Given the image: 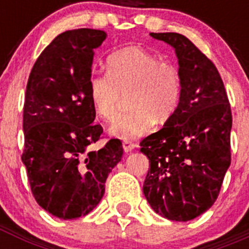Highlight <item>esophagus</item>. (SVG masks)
<instances>
[{
  "label": "esophagus",
  "instance_id": "34e87169",
  "mask_svg": "<svg viewBox=\"0 0 249 249\" xmlns=\"http://www.w3.org/2000/svg\"><path fill=\"white\" fill-rule=\"evenodd\" d=\"M122 146H123V149H124V152H127V153H128V152H132L136 148V144L129 142V141H123Z\"/></svg>",
  "mask_w": 249,
  "mask_h": 249
}]
</instances>
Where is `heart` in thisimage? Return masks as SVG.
<instances>
[{
    "mask_svg": "<svg viewBox=\"0 0 249 249\" xmlns=\"http://www.w3.org/2000/svg\"><path fill=\"white\" fill-rule=\"evenodd\" d=\"M107 74H94L89 82L92 107L103 121L117 116L122 94L128 93L131 111L112 123L111 133L133 140L151 131L155 120L172 116L181 98V77L177 67L141 47H126L107 58Z\"/></svg>",
    "mask_w": 249,
    "mask_h": 249,
    "instance_id": "obj_1",
    "label": "heart"
}]
</instances>
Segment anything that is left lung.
I'll return each instance as SVG.
<instances>
[{
  "instance_id": "8db88e82",
  "label": "left lung",
  "mask_w": 249,
  "mask_h": 249,
  "mask_svg": "<svg viewBox=\"0 0 249 249\" xmlns=\"http://www.w3.org/2000/svg\"><path fill=\"white\" fill-rule=\"evenodd\" d=\"M175 50L181 98L163 127L140 143L149 160L143 193L152 210L187 222L208 211L231 164L232 113L215 66L187 37L149 34Z\"/></svg>"
}]
</instances>
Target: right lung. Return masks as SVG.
<instances>
[{
    "instance_id": "right-lung-1",
    "label": "right lung",
    "mask_w": 249,
    "mask_h": 249,
    "mask_svg": "<svg viewBox=\"0 0 249 249\" xmlns=\"http://www.w3.org/2000/svg\"><path fill=\"white\" fill-rule=\"evenodd\" d=\"M105 38L100 30L66 31L43 50L28 77L22 162L37 203L61 219L89 214L100 203L123 155L120 140L89 149L103 132L93 123L89 82L94 50Z\"/></svg>"
}]
</instances>
